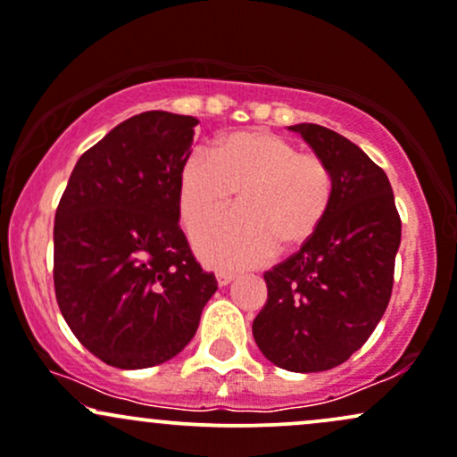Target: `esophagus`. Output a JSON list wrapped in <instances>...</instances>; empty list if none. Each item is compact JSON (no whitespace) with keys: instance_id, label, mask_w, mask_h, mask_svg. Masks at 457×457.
<instances>
[{"instance_id":"1","label":"esophagus","mask_w":457,"mask_h":457,"mask_svg":"<svg viewBox=\"0 0 457 457\" xmlns=\"http://www.w3.org/2000/svg\"><path fill=\"white\" fill-rule=\"evenodd\" d=\"M215 278H218V285H228L230 283V280H233L235 278V274H233V271H227V270H220L218 271V274H215Z\"/></svg>"}]
</instances>
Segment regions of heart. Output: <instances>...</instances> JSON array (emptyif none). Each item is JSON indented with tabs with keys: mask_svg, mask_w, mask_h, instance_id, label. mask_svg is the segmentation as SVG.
<instances>
[{
	"mask_svg": "<svg viewBox=\"0 0 457 457\" xmlns=\"http://www.w3.org/2000/svg\"><path fill=\"white\" fill-rule=\"evenodd\" d=\"M237 192L239 209L194 235L198 254L222 268L259 263L306 244L335 203V174L324 157L302 153L278 133L235 131L212 153L194 148L179 172V207L187 228L224 209Z\"/></svg>",
	"mask_w": 457,
	"mask_h": 457,
	"instance_id": "b5f03b06",
	"label": "heart"
}]
</instances>
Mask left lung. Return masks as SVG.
Here are the masks:
<instances>
[{
  "mask_svg": "<svg viewBox=\"0 0 457 457\" xmlns=\"http://www.w3.org/2000/svg\"><path fill=\"white\" fill-rule=\"evenodd\" d=\"M335 174V203L300 250L263 274L268 302L253 321L259 350L276 367L326 371L361 350L386 311L402 220L386 172L341 133L289 127Z\"/></svg>",
  "mask_w": 457,
  "mask_h": 457,
  "instance_id": "1",
  "label": "left lung"
}]
</instances>
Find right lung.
Returning <instances> with one entry per match:
<instances>
[{
    "label": "right lung",
    "instance_id": "add662e5",
    "mask_svg": "<svg viewBox=\"0 0 457 457\" xmlns=\"http://www.w3.org/2000/svg\"><path fill=\"white\" fill-rule=\"evenodd\" d=\"M194 116L127 118L71 172L54 224V287L77 341L118 369L170 361L218 289L179 227Z\"/></svg>",
    "mask_w": 457,
    "mask_h": 457
}]
</instances>
